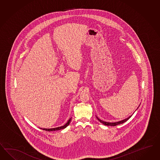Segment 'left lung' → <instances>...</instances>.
Listing matches in <instances>:
<instances>
[{
	"instance_id": "obj_1",
	"label": "left lung",
	"mask_w": 160,
	"mask_h": 160,
	"mask_svg": "<svg viewBox=\"0 0 160 160\" xmlns=\"http://www.w3.org/2000/svg\"><path fill=\"white\" fill-rule=\"evenodd\" d=\"M139 107H138V108H139ZM138 108H137V109H138ZM131 116H132V115L128 117V118H125L124 120H121V121H117V122H106V121H102L101 120H100L98 117H97V116H96V117L97 118L98 121H100L101 123H102L103 124L105 125H108V126H116V125H117L121 124L124 123L125 122H126L127 120H128L131 117Z\"/></svg>"
}]
</instances>
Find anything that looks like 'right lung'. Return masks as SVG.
Returning <instances> with one entry per match:
<instances>
[{
    "mask_svg": "<svg viewBox=\"0 0 160 160\" xmlns=\"http://www.w3.org/2000/svg\"><path fill=\"white\" fill-rule=\"evenodd\" d=\"M72 120V118H70L69 120L68 121V122H66V124L65 125H63V126L61 127H57V128H40L42 129L44 131H58L60 129H62L65 128L66 127H67L69 124H70V121Z\"/></svg>",
    "mask_w": 160,
    "mask_h": 160,
    "instance_id": "1",
    "label": "right lung"
}]
</instances>
